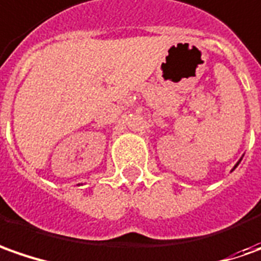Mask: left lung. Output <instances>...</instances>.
<instances>
[{
  "instance_id": "obj_1",
  "label": "left lung",
  "mask_w": 261,
  "mask_h": 261,
  "mask_svg": "<svg viewBox=\"0 0 261 261\" xmlns=\"http://www.w3.org/2000/svg\"><path fill=\"white\" fill-rule=\"evenodd\" d=\"M238 163H240V162H238ZM238 163H237V165H236V166H234V169H236V167H237V166H238Z\"/></svg>"
}]
</instances>
